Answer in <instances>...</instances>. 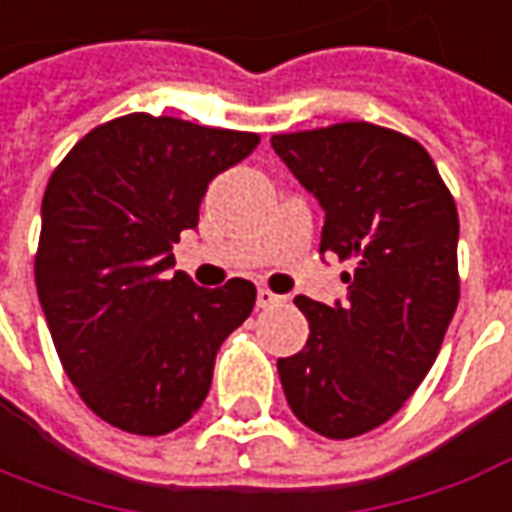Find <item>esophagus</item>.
<instances>
[{"instance_id":"esophagus-1","label":"esophagus","mask_w":512,"mask_h":512,"mask_svg":"<svg viewBox=\"0 0 512 512\" xmlns=\"http://www.w3.org/2000/svg\"><path fill=\"white\" fill-rule=\"evenodd\" d=\"M256 303H259L262 309H273V306H278V303H284V298L276 295V292H270L267 287H262V290L256 292Z\"/></svg>"}]
</instances>
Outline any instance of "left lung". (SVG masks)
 Instances as JSON below:
<instances>
[{
    "mask_svg": "<svg viewBox=\"0 0 512 512\" xmlns=\"http://www.w3.org/2000/svg\"><path fill=\"white\" fill-rule=\"evenodd\" d=\"M273 150L326 214L320 253L354 264L348 298H295L309 340L278 359L295 418L323 438L365 435L424 382L460 281V222L424 147L396 130L343 122L273 136Z\"/></svg>",
    "mask_w": 512,
    "mask_h": 512,
    "instance_id": "obj_1",
    "label": "left lung"
}]
</instances>
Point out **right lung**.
Instances as JSON below:
<instances>
[{
    "mask_svg": "<svg viewBox=\"0 0 512 512\" xmlns=\"http://www.w3.org/2000/svg\"><path fill=\"white\" fill-rule=\"evenodd\" d=\"M256 133L128 114L74 144L41 203L35 287L63 370L102 421L167 435L206 401L225 337L256 287L203 290L175 270L209 183L245 161Z\"/></svg>",
    "mask_w": 512,
    "mask_h": 512,
    "instance_id": "add662e5",
    "label": "right lung"
}]
</instances>
